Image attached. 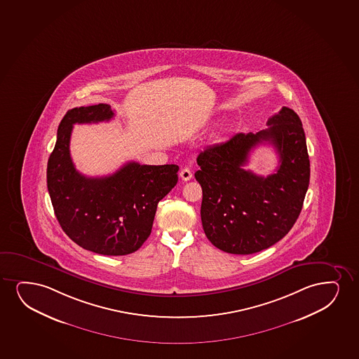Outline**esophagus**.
Returning <instances> with one entry per match:
<instances>
[{
    "mask_svg": "<svg viewBox=\"0 0 359 359\" xmlns=\"http://www.w3.org/2000/svg\"><path fill=\"white\" fill-rule=\"evenodd\" d=\"M180 176H181L182 180L183 181H189L191 177H193V173H191V170L188 168H182L181 172H180Z\"/></svg>",
    "mask_w": 359,
    "mask_h": 359,
    "instance_id": "esophagus-1",
    "label": "esophagus"
}]
</instances>
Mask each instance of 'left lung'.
<instances>
[{"label":"left lung","mask_w":359,"mask_h":359,"mask_svg":"<svg viewBox=\"0 0 359 359\" xmlns=\"http://www.w3.org/2000/svg\"><path fill=\"white\" fill-rule=\"evenodd\" d=\"M267 126L257 133H236L196 158L203 228L228 254H255L283 239L295 224L309 189V151L299 115L283 107ZM264 141L280 156L276 172L267 178L242 168L249 151Z\"/></svg>","instance_id":"obj_1"}]
</instances>
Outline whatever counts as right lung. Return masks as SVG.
Returning a JSON list of instances; mask_svg holds the SVG:
<instances>
[{"label":"right lung","mask_w":359,"mask_h":359,"mask_svg":"<svg viewBox=\"0 0 359 359\" xmlns=\"http://www.w3.org/2000/svg\"><path fill=\"white\" fill-rule=\"evenodd\" d=\"M113 118L110 105L103 103L67 111L47 163V188L55 217L74 243L95 254L123 256L148 239L158 203L177 184L180 168L130 161L105 177L81 175L69 149L74 123Z\"/></svg>","instance_id":"add662e5"}]
</instances>
